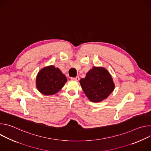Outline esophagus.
<instances>
[{"mask_svg":"<svg viewBox=\"0 0 151 151\" xmlns=\"http://www.w3.org/2000/svg\"><path fill=\"white\" fill-rule=\"evenodd\" d=\"M71 79L72 80H75V81H79V76H76L75 78H71Z\"/></svg>","mask_w":151,"mask_h":151,"instance_id":"esophagus-1","label":"esophagus"}]
</instances>
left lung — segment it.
I'll use <instances>...</instances> for the list:
<instances>
[{
  "label": "left lung",
  "mask_w": 151,
  "mask_h": 151,
  "mask_svg": "<svg viewBox=\"0 0 151 151\" xmlns=\"http://www.w3.org/2000/svg\"><path fill=\"white\" fill-rule=\"evenodd\" d=\"M79 82L86 96L93 102L106 99L115 88L111 74L103 67H93Z\"/></svg>",
  "instance_id": "left-lung-1"
}]
</instances>
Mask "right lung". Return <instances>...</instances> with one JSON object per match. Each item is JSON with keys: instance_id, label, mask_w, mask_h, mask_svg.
Listing matches in <instances>:
<instances>
[{"instance_id": "obj_1", "label": "right lung", "mask_w": 151, "mask_h": 151, "mask_svg": "<svg viewBox=\"0 0 151 151\" xmlns=\"http://www.w3.org/2000/svg\"><path fill=\"white\" fill-rule=\"evenodd\" d=\"M68 81L58 68L53 65L42 69L38 73L36 84L39 91L45 96H50L58 92Z\"/></svg>"}]
</instances>
